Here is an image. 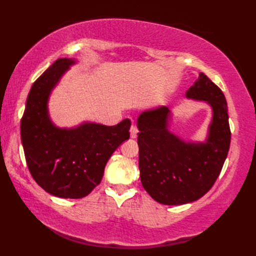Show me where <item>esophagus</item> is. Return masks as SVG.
<instances>
[{
  "label": "esophagus",
  "mask_w": 256,
  "mask_h": 256,
  "mask_svg": "<svg viewBox=\"0 0 256 256\" xmlns=\"http://www.w3.org/2000/svg\"><path fill=\"white\" fill-rule=\"evenodd\" d=\"M137 134H138V129L136 126H132V128H130V138H137Z\"/></svg>",
  "instance_id": "34e87169"
}]
</instances>
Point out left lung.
Wrapping results in <instances>:
<instances>
[{
	"instance_id": "obj_1",
	"label": "left lung",
	"mask_w": 256,
	"mask_h": 256,
	"mask_svg": "<svg viewBox=\"0 0 256 256\" xmlns=\"http://www.w3.org/2000/svg\"><path fill=\"white\" fill-rule=\"evenodd\" d=\"M186 96L212 107L204 142H186L171 134L168 107L138 117L140 179L149 196L161 204H186L204 196L220 174L230 148L228 105L220 88L200 72Z\"/></svg>"
}]
</instances>
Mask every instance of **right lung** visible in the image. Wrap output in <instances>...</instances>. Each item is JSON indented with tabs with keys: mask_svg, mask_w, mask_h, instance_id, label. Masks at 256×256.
<instances>
[{
	"mask_svg": "<svg viewBox=\"0 0 256 256\" xmlns=\"http://www.w3.org/2000/svg\"><path fill=\"white\" fill-rule=\"evenodd\" d=\"M74 60L58 58L28 92L20 120V139L28 170L40 188L52 196L80 199L100 184L112 152L129 139L132 122L116 126L84 122L58 128L50 122L48 102L52 90Z\"/></svg>",
	"mask_w": 256,
	"mask_h": 256,
	"instance_id": "obj_1",
	"label": "right lung"
}]
</instances>
